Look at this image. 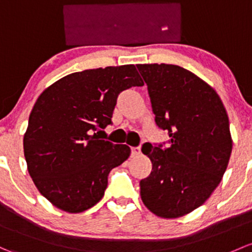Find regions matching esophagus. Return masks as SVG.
Returning <instances> with one entry per match:
<instances>
[{
	"mask_svg": "<svg viewBox=\"0 0 252 252\" xmlns=\"http://www.w3.org/2000/svg\"><path fill=\"white\" fill-rule=\"evenodd\" d=\"M141 153V147L137 146V147H131V155L133 156H139Z\"/></svg>",
	"mask_w": 252,
	"mask_h": 252,
	"instance_id": "esophagus-1",
	"label": "esophagus"
}]
</instances>
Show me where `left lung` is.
Segmentation results:
<instances>
[{
	"mask_svg": "<svg viewBox=\"0 0 252 252\" xmlns=\"http://www.w3.org/2000/svg\"><path fill=\"white\" fill-rule=\"evenodd\" d=\"M136 66L156 124L169 135L168 147H142L152 171L140 181V194L155 215L176 219L199 208L221 182L232 152L228 116L217 93L186 68Z\"/></svg>",
	"mask_w": 252,
	"mask_h": 252,
	"instance_id": "1",
	"label": "left lung"
}]
</instances>
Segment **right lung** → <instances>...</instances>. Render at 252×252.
<instances>
[{"label":"right lung","instance_id":"right-lung-1","mask_svg":"<svg viewBox=\"0 0 252 252\" xmlns=\"http://www.w3.org/2000/svg\"><path fill=\"white\" fill-rule=\"evenodd\" d=\"M134 65L107 66L65 76L37 99L24 135L28 170L44 198L77 214L100 202L110 171L130 147L100 140L112 124L119 93L141 87Z\"/></svg>","mask_w":252,"mask_h":252}]
</instances>
